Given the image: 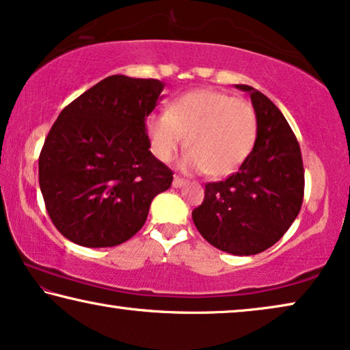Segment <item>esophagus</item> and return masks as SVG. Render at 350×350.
Returning <instances> with one entry per match:
<instances>
[{"mask_svg": "<svg viewBox=\"0 0 350 350\" xmlns=\"http://www.w3.org/2000/svg\"><path fill=\"white\" fill-rule=\"evenodd\" d=\"M185 184H187L185 179H182V177H179V176H174V179H173L174 189H180V187H184Z\"/></svg>", "mask_w": 350, "mask_h": 350, "instance_id": "obj_1", "label": "esophagus"}]
</instances>
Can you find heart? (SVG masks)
Masks as SVG:
<instances>
[{"instance_id":"1","label":"heart","mask_w":350,"mask_h":350,"mask_svg":"<svg viewBox=\"0 0 350 350\" xmlns=\"http://www.w3.org/2000/svg\"><path fill=\"white\" fill-rule=\"evenodd\" d=\"M146 130L152 152L163 163L173 160L187 136L190 150L182 168L228 176L252 154L258 122L249 101L200 88L177 96L166 112H152Z\"/></svg>"}]
</instances>
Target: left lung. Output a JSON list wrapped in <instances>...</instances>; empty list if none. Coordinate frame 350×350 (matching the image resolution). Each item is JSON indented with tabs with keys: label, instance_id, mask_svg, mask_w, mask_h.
<instances>
[{
	"label": "left lung",
	"instance_id": "left-lung-1",
	"mask_svg": "<svg viewBox=\"0 0 350 350\" xmlns=\"http://www.w3.org/2000/svg\"><path fill=\"white\" fill-rule=\"evenodd\" d=\"M247 92L258 130L252 154L238 173L206 184L204 200L191 219L201 236L224 252L255 255L282 238L301 209V150L288 122L274 103L250 85Z\"/></svg>",
	"mask_w": 350,
	"mask_h": 350
}]
</instances>
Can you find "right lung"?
I'll return each mask as SVG.
<instances>
[{
	"label": "right lung",
	"mask_w": 350,
	"mask_h": 350,
	"mask_svg": "<svg viewBox=\"0 0 350 350\" xmlns=\"http://www.w3.org/2000/svg\"><path fill=\"white\" fill-rule=\"evenodd\" d=\"M157 79L116 75L60 112L39 155V187L57 230L83 247L125 243L144 225L173 171L149 150L146 119L161 100Z\"/></svg>",
	"instance_id": "1"
}]
</instances>
